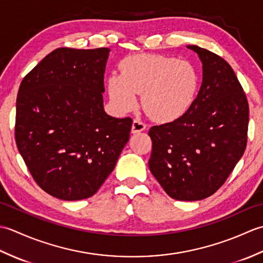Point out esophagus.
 <instances>
[{"instance_id": "1", "label": "esophagus", "mask_w": 263, "mask_h": 263, "mask_svg": "<svg viewBox=\"0 0 263 263\" xmlns=\"http://www.w3.org/2000/svg\"><path fill=\"white\" fill-rule=\"evenodd\" d=\"M146 130V124L140 120H135L132 123V133H140Z\"/></svg>"}]
</instances>
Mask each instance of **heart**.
<instances>
[{
    "label": "heart",
    "mask_w": 263,
    "mask_h": 263,
    "mask_svg": "<svg viewBox=\"0 0 263 263\" xmlns=\"http://www.w3.org/2000/svg\"><path fill=\"white\" fill-rule=\"evenodd\" d=\"M121 68L122 73L115 72L108 79L110 99L121 111L136 108L137 93H142L147 113L170 122L185 113L198 95L199 71L189 61L141 53L125 58Z\"/></svg>",
    "instance_id": "1"
}]
</instances>
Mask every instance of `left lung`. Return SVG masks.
<instances>
[{
    "mask_svg": "<svg viewBox=\"0 0 263 263\" xmlns=\"http://www.w3.org/2000/svg\"><path fill=\"white\" fill-rule=\"evenodd\" d=\"M186 47L202 62V85L181 117L150 128L149 168L171 198L198 201L214 194L243 156L249 104L224 59L199 46Z\"/></svg>",
    "mask_w": 263,
    "mask_h": 263,
    "instance_id": "obj_1",
    "label": "left lung"
}]
</instances>
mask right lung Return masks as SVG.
I'll list each match as a JSON object with an SVG mask.
<instances>
[{"label": "right lung", "instance_id": "add662e5", "mask_svg": "<svg viewBox=\"0 0 263 263\" xmlns=\"http://www.w3.org/2000/svg\"><path fill=\"white\" fill-rule=\"evenodd\" d=\"M109 48H58L19 87L15 142L33 180L61 200L91 197L113 172L132 126L104 110Z\"/></svg>", "mask_w": 263, "mask_h": 263}]
</instances>
